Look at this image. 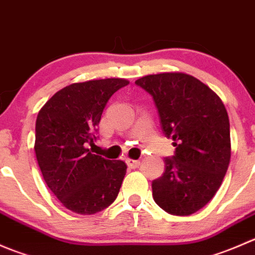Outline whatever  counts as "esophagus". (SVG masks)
Segmentation results:
<instances>
[{"label": "esophagus", "mask_w": 255, "mask_h": 255, "mask_svg": "<svg viewBox=\"0 0 255 255\" xmlns=\"http://www.w3.org/2000/svg\"><path fill=\"white\" fill-rule=\"evenodd\" d=\"M126 163H127V165L129 166L130 169H135L140 165L139 160H133V159H127V160H126Z\"/></svg>", "instance_id": "obj_1"}]
</instances>
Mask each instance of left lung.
<instances>
[{"mask_svg":"<svg viewBox=\"0 0 255 255\" xmlns=\"http://www.w3.org/2000/svg\"><path fill=\"white\" fill-rule=\"evenodd\" d=\"M155 104L161 130L174 140L175 154L153 180V199L165 212L189 216L211 201L231 159L230 120L220 97L204 82L184 73L138 79Z\"/></svg>","mask_w":255,"mask_h":255,"instance_id":"obj_1","label":"left lung"}]
</instances>
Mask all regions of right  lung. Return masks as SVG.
I'll return each mask as SVG.
<instances>
[{
  "label": "right lung",
  "mask_w": 255,
  "mask_h": 255,
  "mask_svg": "<svg viewBox=\"0 0 255 255\" xmlns=\"http://www.w3.org/2000/svg\"><path fill=\"white\" fill-rule=\"evenodd\" d=\"M125 79L76 82L64 87L42 107L35 122L34 150L48 187L68 210L94 215L117 197L126 175L122 160L90 151L107 102L127 86Z\"/></svg>",
  "instance_id": "obj_1"
}]
</instances>
